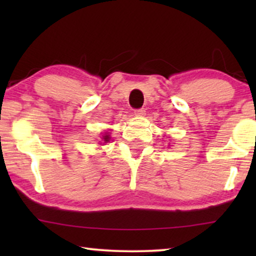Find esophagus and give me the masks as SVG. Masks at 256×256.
Here are the masks:
<instances>
[{
    "label": "esophagus",
    "mask_w": 256,
    "mask_h": 256,
    "mask_svg": "<svg viewBox=\"0 0 256 256\" xmlns=\"http://www.w3.org/2000/svg\"><path fill=\"white\" fill-rule=\"evenodd\" d=\"M134 114L136 115V116H144V115H146V110H144V108H140V110H136L134 112Z\"/></svg>",
    "instance_id": "1"
}]
</instances>
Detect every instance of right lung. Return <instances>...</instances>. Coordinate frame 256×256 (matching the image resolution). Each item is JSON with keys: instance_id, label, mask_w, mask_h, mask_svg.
Listing matches in <instances>:
<instances>
[{"instance_id": "1", "label": "right lung", "mask_w": 256, "mask_h": 256, "mask_svg": "<svg viewBox=\"0 0 256 256\" xmlns=\"http://www.w3.org/2000/svg\"><path fill=\"white\" fill-rule=\"evenodd\" d=\"M110 132H106V134H104V136H102V140H104V143H107V142H110Z\"/></svg>"}]
</instances>
